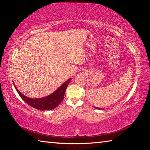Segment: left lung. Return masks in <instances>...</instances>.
Returning a JSON list of instances; mask_svg holds the SVG:
<instances>
[{"label": "left lung", "mask_w": 150, "mask_h": 150, "mask_svg": "<svg viewBox=\"0 0 150 150\" xmlns=\"http://www.w3.org/2000/svg\"><path fill=\"white\" fill-rule=\"evenodd\" d=\"M95 108H96V109H98V110H103V108H98V107H95Z\"/></svg>", "instance_id": "1"}]
</instances>
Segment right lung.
Returning <instances> with one entry per match:
<instances>
[{
    "mask_svg": "<svg viewBox=\"0 0 150 150\" xmlns=\"http://www.w3.org/2000/svg\"><path fill=\"white\" fill-rule=\"evenodd\" d=\"M71 81V78H70L67 81H65L64 83L60 86L51 95L47 96L40 98H29L28 96H25L20 92L18 89L16 87V86L14 84V87L16 88L18 93L19 94L22 99L26 102L28 105L32 106L35 109L40 110H52L59 105L63 100L65 93L67 88L68 85Z\"/></svg>",
    "mask_w": 150,
    "mask_h": 150,
    "instance_id": "add662e5",
    "label": "right lung"
}]
</instances>
